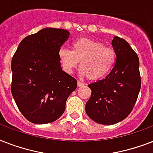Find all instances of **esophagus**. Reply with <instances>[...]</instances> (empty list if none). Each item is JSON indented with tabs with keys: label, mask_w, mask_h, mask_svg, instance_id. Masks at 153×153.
Returning <instances> with one entry per match:
<instances>
[{
	"label": "esophagus",
	"mask_w": 153,
	"mask_h": 153,
	"mask_svg": "<svg viewBox=\"0 0 153 153\" xmlns=\"http://www.w3.org/2000/svg\"><path fill=\"white\" fill-rule=\"evenodd\" d=\"M77 85H78V87H81V86H83V85H84V84H83L82 82H80V81H79V80H78Z\"/></svg>",
	"instance_id": "esophagus-1"
}]
</instances>
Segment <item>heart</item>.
<instances>
[{"instance_id":"b5f03b06","label":"heart","mask_w":153,"mask_h":153,"mask_svg":"<svg viewBox=\"0 0 153 153\" xmlns=\"http://www.w3.org/2000/svg\"><path fill=\"white\" fill-rule=\"evenodd\" d=\"M58 56L67 73L73 72L80 62V73L92 80L106 76L116 61V52L113 48L104 46L102 42L89 38L75 40L72 44V51L62 48Z\"/></svg>"}]
</instances>
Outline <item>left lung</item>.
Listing matches in <instances>:
<instances>
[{
    "label": "left lung",
    "instance_id": "1",
    "mask_svg": "<svg viewBox=\"0 0 153 153\" xmlns=\"http://www.w3.org/2000/svg\"><path fill=\"white\" fill-rule=\"evenodd\" d=\"M111 45L116 62L102 80L88 84L91 95L85 105L89 118L102 125L124 120L134 107L140 89L139 58L129 44L115 36Z\"/></svg>",
    "mask_w": 153,
    "mask_h": 153
}]
</instances>
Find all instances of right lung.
<instances>
[{"label":"right lung","instance_id":"add662e5","mask_svg":"<svg viewBox=\"0 0 153 153\" xmlns=\"http://www.w3.org/2000/svg\"><path fill=\"white\" fill-rule=\"evenodd\" d=\"M46 27L22 40L12 59V94L22 114L35 124L53 123L65 110L77 80L62 70L58 52L69 37Z\"/></svg>","mask_w":153,"mask_h":153}]
</instances>
